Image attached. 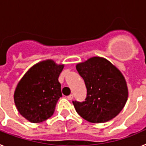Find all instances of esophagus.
<instances>
[{"instance_id":"1","label":"esophagus","mask_w":146,"mask_h":146,"mask_svg":"<svg viewBox=\"0 0 146 146\" xmlns=\"http://www.w3.org/2000/svg\"><path fill=\"white\" fill-rule=\"evenodd\" d=\"M73 97H74V96H73V95H72V94H70L69 96H67V99H69V100H72V99H73Z\"/></svg>"}]
</instances>
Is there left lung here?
Here are the masks:
<instances>
[{"label":"left lung","instance_id":"1","mask_svg":"<svg viewBox=\"0 0 146 146\" xmlns=\"http://www.w3.org/2000/svg\"><path fill=\"white\" fill-rule=\"evenodd\" d=\"M76 69L87 88L84 102H72L77 113L91 123H104L118 115L128 99V88L121 71L99 56L77 64Z\"/></svg>","mask_w":146,"mask_h":146}]
</instances>
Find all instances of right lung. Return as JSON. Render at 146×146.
I'll list each match as a JSON object with an SVG mask.
<instances>
[{"mask_svg": "<svg viewBox=\"0 0 146 146\" xmlns=\"http://www.w3.org/2000/svg\"><path fill=\"white\" fill-rule=\"evenodd\" d=\"M64 64L53 60L40 61L31 67L19 81L14 94L18 112L31 123H40L53 115L62 96L58 77Z\"/></svg>", "mask_w": 146, "mask_h": 146, "instance_id": "1", "label": "right lung"}]
</instances>
